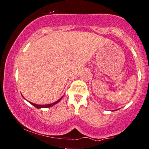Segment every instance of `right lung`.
Wrapping results in <instances>:
<instances>
[{
	"mask_svg": "<svg viewBox=\"0 0 149 149\" xmlns=\"http://www.w3.org/2000/svg\"><path fill=\"white\" fill-rule=\"evenodd\" d=\"M62 98H63V97H61V99H59V100H58V101H56V102L52 103V104H46V105H37V104H33V103H32V102H30V103H31V104L32 105H33V106H34L35 107V108H49V107L53 106H54V105H55V104H56L57 103L60 102V101L61 100V99H62Z\"/></svg>",
	"mask_w": 149,
	"mask_h": 149,
	"instance_id": "obj_1",
	"label": "right lung"
}]
</instances>
